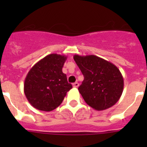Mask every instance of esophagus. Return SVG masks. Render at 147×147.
<instances>
[{"mask_svg":"<svg viewBox=\"0 0 147 147\" xmlns=\"http://www.w3.org/2000/svg\"><path fill=\"white\" fill-rule=\"evenodd\" d=\"M79 83L78 82H75V83H74V84H73V87H74V88H78V87H79Z\"/></svg>","mask_w":147,"mask_h":147,"instance_id":"obj_1","label":"esophagus"}]
</instances>
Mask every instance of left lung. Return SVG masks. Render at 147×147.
I'll return each instance as SVG.
<instances>
[{"label":"left lung","mask_w":147,"mask_h":147,"mask_svg":"<svg viewBox=\"0 0 147 147\" xmlns=\"http://www.w3.org/2000/svg\"><path fill=\"white\" fill-rule=\"evenodd\" d=\"M74 59L84 76L78 90L87 104L96 110L113 106L124 89V79L114 64L95 55H74Z\"/></svg>","instance_id":"8db88e82"}]
</instances>
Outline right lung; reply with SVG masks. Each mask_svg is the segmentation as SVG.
<instances>
[{"mask_svg": "<svg viewBox=\"0 0 147 147\" xmlns=\"http://www.w3.org/2000/svg\"><path fill=\"white\" fill-rule=\"evenodd\" d=\"M66 59L64 55L49 54L28 71L24 82V93L34 108L48 112L54 110L72 88L62 72Z\"/></svg>", "mask_w": 147, "mask_h": 147, "instance_id": "obj_1", "label": "right lung"}]
</instances>
